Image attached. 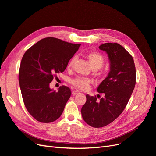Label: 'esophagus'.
<instances>
[{"instance_id": "1", "label": "esophagus", "mask_w": 156, "mask_h": 156, "mask_svg": "<svg viewBox=\"0 0 156 156\" xmlns=\"http://www.w3.org/2000/svg\"><path fill=\"white\" fill-rule=\"evenodd\" d=\"M78 93H80V92H79L78 90H73V91L72 92V94H73V95L78 94Z\"/></svg>"}]
</instances>
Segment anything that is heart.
<instances>
[{"label": "heart", "instance_id": "obj_1", "mask_svg": "<svg viewBox=\"0 0 156 156\" xmlns=\"http://www.w3.org/2000/svg\"><path fill=\"white\" fill-rule=\"evenodd\" d=\"M85 57L89 60L90 66L94 70L99 69L104 65V56L98 52H89V53L85 54ZM75 61H76V56L72 57L67 66L69 69H71L73 67ZM92 81L90 79L85 78H77L71 80V83L76 87L81 90L88 89Z\"/></svg>", "mask_w": 156, "mask_h": 156}]
</instances>
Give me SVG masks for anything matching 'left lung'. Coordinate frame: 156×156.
<instances>
[{"mask_svg": "<svg viewBox=\"0 0 156 156\" xmlns=\"http://www.w3.org/2000/svg\"><path fill=\"white\" fill-rule=\"evenodd\" d=\"M99 48L107 52L111 63L110 72L97 89L103 97L98 100L96 96L87 94V100L81 110L83 120L95 128L110 124L122 113L136 80L133 58L123 46L117 43H105Z\"/></svg>", "mask_w": 156, "mask_h": 156, "instance_id": "obj_1", "label": "left lung"}]
</instances>
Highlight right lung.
<instances>
[{"mask_svg": "<svg viewBox=\"0 0 156 156\" xmlns=\"http://www.w3.org/2000/svg\"><path fill=\"white\" fill-rule=\"evenodd\" d=\"M80 44H71L55 37L40 40L23 56L19 73L22 99L27 111L42 123L58 119L69 98L71 89L62 85L58 92L49 88L56 74L66 69Z\"/></svg>", "mask_w": 156, "mask_h": 156, "instance_id": "add662e5", "label": "right lung"}]
</instances>
